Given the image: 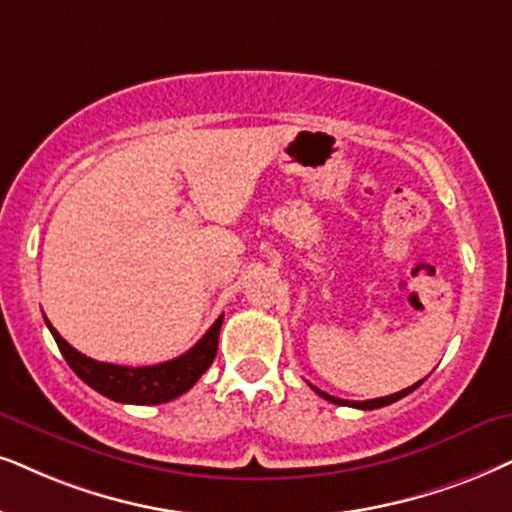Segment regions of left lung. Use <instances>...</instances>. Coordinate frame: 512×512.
<instances>
[{
    "label": "left lung",
    "mask_w": 512,
    "mask_h": 512,
    "mask_svg": "<svg viewBox=\"0 0 512 512\" xmlns=\"http://www.w3.org/2000/svg\"><path fill=\"white\" fill-rule=\"evenodd\" d=\"M420 383H423V380H420ZM420 383H416V385H411V387H406V390H401V392H394V394H387V397H378V399H368V401H347V399H338V397H331V394H326V392H321L319 387H314V392L316 394H321L323 399H328V401H333V404H338V406H352V409H364V411H371V409H380V406H387V404H394V401H399L401 397H406V394H411L413 390H416V387L420 385Z\"/></svg>",
    "instance_id": "8db88e82"
}]
</instances>
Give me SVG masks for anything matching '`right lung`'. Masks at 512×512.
Returning <instances> with one entry per match:
<instances>
[{
	"label": "right lung",
	"mask_w": 512,
	"mask_h": 512,
	"mask_svg": "<svg viewBox=\"0 0 512 512\" xmlns=\"http://www.w3.org/2000/svg\"><path fill=\"white\" fill-rule=\"evenodd\" d=\"M47 321V319H44ZM224 314L212 323L210 331L193 345L189 352L181 357L165 361L155 366H118L106 364V361H94L70 347L66 340L58 335V331L47 321L51 335H54L58 349L68 366L80 375L92 390L101 392L103 397L120 401V404H165V401L177 399L179 394L191 390L198 383V378L208 371L212 361L217 357L219 328H222Z\"/></svg>",
	"instance_id": "1"
}]
</instances>
